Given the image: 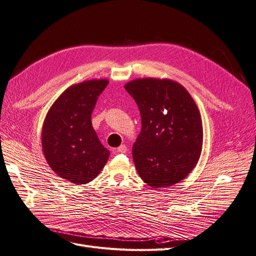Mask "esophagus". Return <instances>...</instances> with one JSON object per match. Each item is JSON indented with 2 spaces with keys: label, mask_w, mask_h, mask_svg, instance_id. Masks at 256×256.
I'll use <instances>...</instances> for the list:
<instances>
[{
  "label": "esophagus",
  "mask_w": 256,
  "mask_h": 256,
  "mask_svg": "<svg viewBox=\"0 0 256 256\" xmlns=\"http://www.w3.org/2000/svg\"><path fill=\"white\" fill-rule=\"evenodd\" d=\"M118 152H120V154H125V152H127V147H126V145H125V144L120 145V146L118 148Z\"/></svg>",
  "instance_id": "1"
}]
</instances>
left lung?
<instances>
[{"mask_svg": "<svg viewBox=\"0 0 256 256\" xmlns=\"http://www.w3.org/2000/svg\"><path fill=\"white\" fill-rule=\"evenodd\" d=\"M140 113L142 130L132 147L140 178L152 188L183 180L196 166L204 129L186 89L170 79L140 78L125 84Z\"/></svg>", "mask_w": 256, "mask_h": 256, "instance_id": "1", "label": "left lung"}]
</instances>
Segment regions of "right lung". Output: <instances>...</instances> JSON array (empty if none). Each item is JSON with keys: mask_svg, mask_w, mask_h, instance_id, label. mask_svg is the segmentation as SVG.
I'll return each mask as SVG.
<instances>
[{"mask_svg": "<svg viewBox=\"0 0 256 256\" xmlns=\"http://www.w3.org/2000/svg\"><path fill=\"white\" fill-rule=\"evenodd\" d=\"M108 84L107 79H93L68 88L43 122L42 149L50 167L77 185L92 181L110 154L91 122L96 102Z\"/></svg>", "mask_w": 256, "mask_h": 256, "instance_id": "add662e5", "label": "right lung"}]
</instances>
